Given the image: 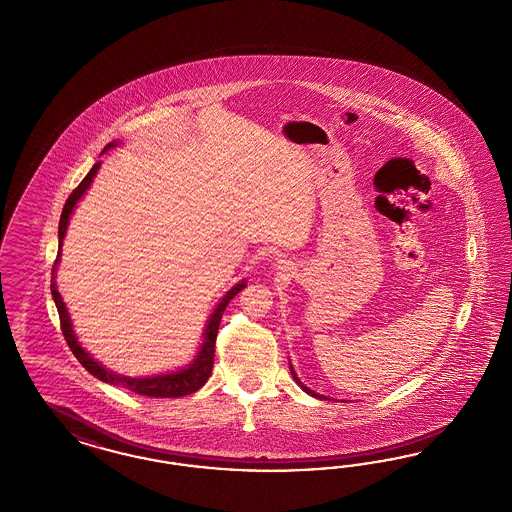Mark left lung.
Here are the masks:
<instances>
[{"label": "left lung", "mask_w": 512, "mask_h": 512, "mask_svg": "<svg viewBox=\"0 0 512 512\" xmlns=\"http://www.w3.org/2000/svg\"><path fill=\"white\" fill-rule=\"evenodd\" d=\"M289 369H291V374H293V380L299 384V388L302 389V391H306L308 395H312V397H316V399H327L325 395H319V393H316V391H312L310 388H306L302 382L299 380V376H297V372H295V369H293V365L289 363Z\"/></svg>", "instance_id": "8db88e82"}]
</instances>
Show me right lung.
I'll return each instance as SVG.
<instances>
[{
	"label": "right lung",
	"instance_id": "obj_1",
	"mask_svg": "<svg viewBox=\"0 0 512 512\" xmlns=\"http://www.w3.org/2000/svg\"><path fill=\"white\" fill-rule=\"evenodd\" d=\"M119 141H111L107 143L102 151V155L117 147ZM102 162H96L92 166L89 174L85 176V179L79 183V187L70 194V198L66 200L64 204V210L60 215V225H58V255H56V263L53 266V283H51V293H53L54 304H56V310H58V316H60V327H62V333L64 338L68 342V346L71 348L73 355L79 359V363L87 369V371L96 376L98 380L111 384V386H119V388L130 389L138 395H147V397H185V395H191L194 391L202 388L213 369V355H215V338H217V331H219V323L223 318V312L227 308L230 300L234 299L244 287H246V280L236 283L232 289L227 291V295L223 299L219 300V304L215 306V310L212 312V316L208 319V325H206V331H204V340L200 344V350L194 355L193 361L179 369V371L166 372V374H157V376H140V378H132V376H123V374H117V372L107 371L104 365H100L92 355H90L77 340L75 331H73V325H71L70 314H68V308L64 304V300L60 297L58 289H56V282H54V274H56V265L60 263V255H62V242H64V236H66V230L70 225V217L77 202L83 198V194L87 193V189L92 183L94 176L98 174Z\"/></svg>",
	"mask_w": 512,
	"mask_h": 512
}]
</instances>
